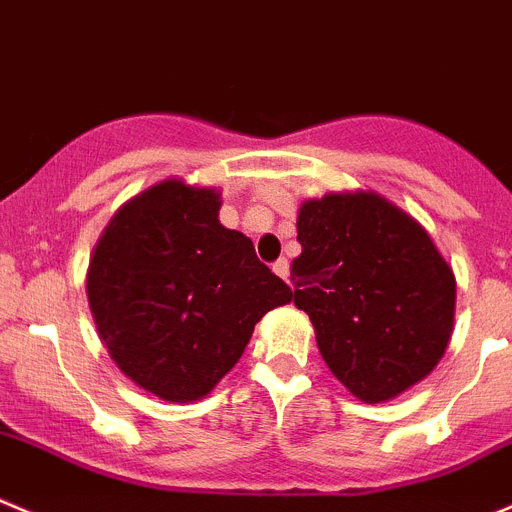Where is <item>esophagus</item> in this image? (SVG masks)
Wrapping results in <instances>:
<instances>
[{"label": "esophagus", "instance_id": "34e87169", "mask_svg": "<svg viewBox=\"0 0 512 512\" xmlns=\"http://www.w3.org/2000/svg\"><path fill=\"white\" fill-rule=\"evenodd\" d=\"M274 274L276 276H281V279H289V261L286 259H279V261H274Z\"/></svg>", "mask_w": 512, "mask_h": 512}]
</instances>
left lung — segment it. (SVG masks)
<instances>
[{"label":"left lung","instance_id":"obj_1","mask_svg":"<svg viewBox=\"0 0 512 512\" xmlns=\"http://www.w3.org/2000/svg\"><path fill=\"white\" fill-rule=\"evenodd\" d=\"M296 231L294 304L334 377L369 405L425 379L455 316V276L425 228L377 193H329Z\"/></svg>","mask_w":512,"mask_h":512}]
</instances>
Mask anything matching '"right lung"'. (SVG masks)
I'll list each match as a JSON object with an SVG mask.
<instances>
[{"instance_id": "add662e5", "label": "right lung", "mask_w": 512, "mask_h": 512, "mask_svg": "<svg viewBox=\"0 0 512 512\" xmlns=\"http://www.w3.org/2000/svg\"><path fill=\"white\" fill-rule=\"evenodd\" d=\"M218 208L211 188L163 180L115 213L90 259L87 299L107 352L168 402L206 397L261 316L291 301Z\"/></svg>"}]
</instances>
